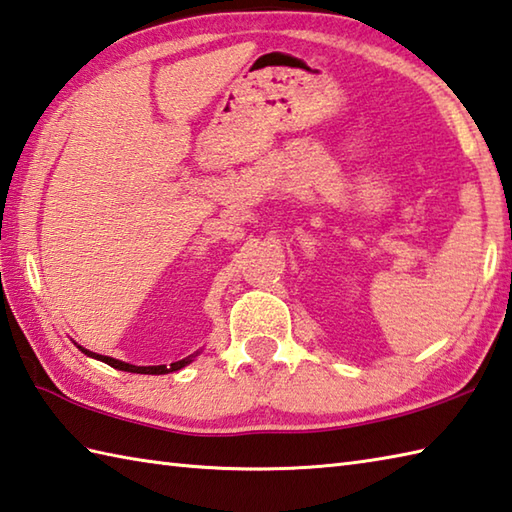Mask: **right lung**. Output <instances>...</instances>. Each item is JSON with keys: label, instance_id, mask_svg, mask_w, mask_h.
<instances>
[{"label": "right lung", "instance_id": "1", "mask_svg": "<svg viewBox=\"0 0 512 512\" xmlns=\"http://www.w3.org/2000/svg\"><path fill=\"white\" fill-rule=\"evenodd\" d=\"M79 348H82V346H79ZM82 353L88 355V357H95V359H99V362H104V364L113 366L117 370H126V373H137V375H166V373H173V370H179V368L188 366L190 362H193V357H195V355H190L186 359H179V362L170 364V366H166V364H162V366H133V364L119 362V359H115V357L97 355V353H93V350H86V348H82Z\"/></svg>", "mask_w": 512, "mask_h": 512}]
</instances>
